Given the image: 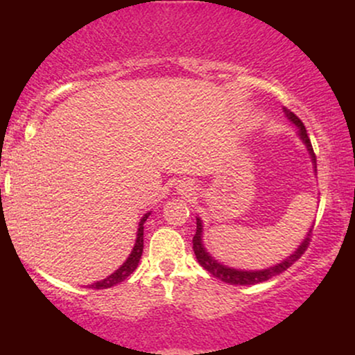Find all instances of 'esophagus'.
I'll list each match as a JSON object with an SVG mask.
<instances>
[{
    "mask_svg": "<svg viewBox=\"0 0 355 355\" xmlns=\"http://www.w3.org/2000/svg\"><path fill=\"white\" fill-rule=\"evenodd\" d=\"M191 190H193V189H191V187H190V183H185V187H183L182 191H185V193H190Z\"/></svg>",
    "mask_w": 355,
    "mask_h": 355,
    "instance_id": "34e87169",
    "label": "esophagus"
}]
</instances>
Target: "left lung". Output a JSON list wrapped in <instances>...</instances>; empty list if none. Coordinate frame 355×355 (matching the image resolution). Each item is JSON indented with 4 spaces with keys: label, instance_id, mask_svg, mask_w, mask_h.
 Segmentation results:
<instances>
[{
    "label": "left lung",
    "instance_id": "obj_1",
    "mask_svg": "<svg viewBox=\"0 0 355 355\" xmlns=\"http://www.w3.org/2000/svg\"><path fill=\"white\" fill-rule=\"evenodd\" d=\"M284 112L292 123H294L295 126H299L300 140H302L304 145L307 146L313 165H315V153H313L311 138H309V135H307V130H305L302 120H300L295 113H292L291 110L284 108ZM313 168L317 170V166H313ZM202 227H203L202 220L197 217V232H195V235H193L195 257H197L198 263H200L205 270H209L211 275L217 277V279L222 280V282L230 284V285H255L260 282H266V280L272 279V277L282 274L284 270H287V268L291 267L294 262H297V260L302 257L304 252L307 250L309 243H311V235H312V229H313V225H312V229L307 232V237L302 240V243H300L299 248H297L294 254H292L291 257H287V259L282 260L280 263H277V266L263 268V270H239V268H230L227 266H222V263L217 262V260H215L214 257H211L209 252L205 250V247H203V243H202V230H203Z\"/></svg>",
    "mask_w": 355,
    "mask_h": 355
}]
</instances>
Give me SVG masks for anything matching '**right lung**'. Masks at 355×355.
<instances>
[{
	"label": "right lung",
	"mask_w": 355,
	"mask_h": 355,
	"mask_svg": "<svg viewBox=\"0 0 355 355\" xmlns=\"http://www.w3.org/2000/svg\"><path fill=\"white\" fill-rule=\"evenodd\" d=\"M148 215L150 214H146L145 217L140 220V223H138L135 245H133L132 254H130L128 259L125 260L123 266L118 268V270L113 272L112 275H108L107 279L100 280V282L92 284V285H89V287H92V288H108V287H113V285L123 282V280L130 274H133V270H135V268L138 267V262H140V259H141V252H144V223L146 222V218H148Z\"/></svg>",
	"instance_id": "obj_1"
}]
</instances>
